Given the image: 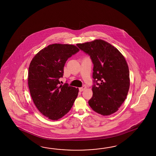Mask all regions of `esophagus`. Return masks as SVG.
I'll use <instances>...</instances> for the list:
<instances>
[{
	"label": "esophagus",
	"mask_w": 156,
	"mask_h": 156,
	"mask_svg": "<svg viewBox=\"0 0 156 156\" xmlns=\"http://www.w3.org/2000/svg\"><path fill=\"white\" fill-rule=\"evenodd\" d=\"M86 87L85 86H83L82 87H80L79 88V91L80 92H82L83 91V90H85L86 89Z\"/></svg>",
	"instance_id": "obj_1"
}]
</instances>
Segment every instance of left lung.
<instances>
[{
	"label": "left lung",
	"mask_w": 156,
	"mask_h": 156,
	"mask_svg": "<svg viewBox=\"0 0 156 156\" xmlns=\"http://www.w3.org/2000/svg\"><path fill=\"white\" fill-rule=\"evenodd\" d=\"M77 46L89 54L94 64L93 78L96 85L93 86V96L89 105L104 116L115 113L126 99L129 89V70L125 57L104 40L78 43Z\"/></svg>",
	"instance_id": "obj_1"
}]
</instances>
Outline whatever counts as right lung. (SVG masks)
Returning <instances> with one entry per match:
<instances>
[{"label": "right lung", "instance_id": "obj_1", "mask_svg": "<svg viewBox=\"0 0 156 156\" xmlns=\"http://www.w3.org/2000/svg\"><path fill=\"white\" fill-rule=\"evenodd\" d=\"M79 49L73 44L55 43L40 51L30 64L28 84L37 109L49 119L57 120L70 111L79 89L60 85L67 59Z\"/></svg>", "mask_w": 156, "mask_h": 156}]
</instances>
